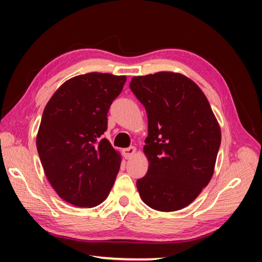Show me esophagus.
<instances>
[{"label":"esophagus","mask_w":262,"mask_h":262,"mask_svg":"<svg viewBox=\"0 0 262 262\" xmlns=\"http://www.w3.org/2000/svg\"><path fill=\"white\" fill-rule=\"evenodd\" d=\"M135 152H136V148L135 147H129V148H126V149L122 150L123 157H125L126 159L130 158Z\"/></svg>","instance_id":"1"}]
</instances>
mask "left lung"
Wrapping results in <instances>:
<instances>
[{
  "label": "left lung",
  "instance_id": "8db88e82",
  "mask_svg": "<svg viewBox=\"0 0 262 262\" xmlns=\"http://www.w3.org/2000/svg\"><path fill=\"white\" fill-rule=\"evenodd\" d=\"M130 90L148 115L144 154L149 168L136 181L145 205L176 211L209 184L221 145V129L209 101L192 79L159 72L132 78Z\"/></svg>",
  "mask_w": 262,
  "mask_h": 262
}]
</instances>
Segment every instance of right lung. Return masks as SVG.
Listing matches in <instances>:
<instances>
[{
	"mask_svg": "<svg viewBox=\"0 0 262 262\" xmlns=\"http://www.w3.org/2000/svg\"><path fill=\"white\" fill-rule=\"evenodd\" d=\"M125 82L111 74L79 75L62 84L43 110L39 157L52 187L74 206L100 205L114 184L121 157L101 135Z\"/></svg>",
	"mask_w": 262,
	"mask_h": 262,
	"instance_id": "add662e5",
	"label": "right lung"
}]
</instances>
